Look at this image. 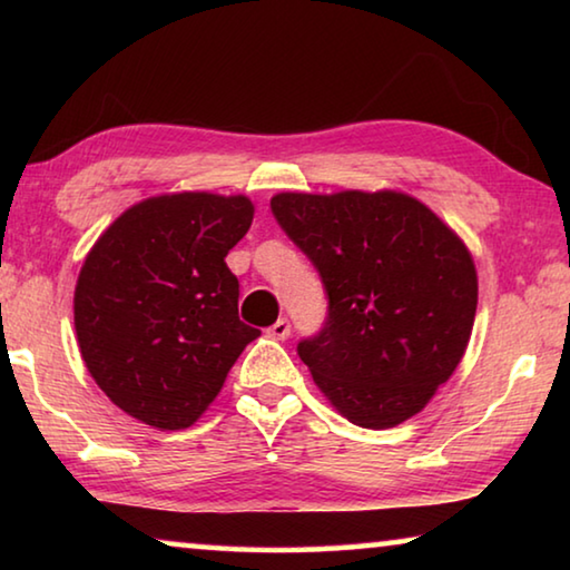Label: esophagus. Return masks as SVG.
Segmentation results:
<instances>
[{"label": "esophagus", "mask_w": 570, "mask_h": 570, "mask_svg": "<svg viewBox=\"0 0 570 570\" xmlns=\"http://www.w3.org/2000/svg\"><path fill=\"white\" fill-rule=\"evenodd\" d=\"M288 334H292V324H288V320H278L268 326V336H272V340L284 342L288 340Z\"/></svg>", "instance_id": "esophagus-1"}]
</instances>
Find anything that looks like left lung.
<instances>
[{"instance_id": "8db88e82", "label": "left lung", "mask_w": 570, "mask_h": 570, "mask_svg": "<svg viewBox=\"0 0 570 570\" xmlns=\"http://www.w3.org/2000/svg\"><path fill=\"white\" fill-rule=\"evenodd\" d=\"M272 210L330 298L322 332L296 346L316 387L360 428L410 420L470 342L478 274L468 246L397 190L278 193Z\"/></svg>"}]
</instances>
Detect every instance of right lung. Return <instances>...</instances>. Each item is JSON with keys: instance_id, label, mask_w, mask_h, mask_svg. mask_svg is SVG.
Masks as SVG:
<instances>
[{"instance_id": "obj_1", "label": "right lung", "mask_w": 570, "mask_h": 570, "mask_svg": "<svg viewBox=\"0 0 570 570\" xmlns=\"http://www.w3.org/2000/svg\"><path fill=\"white\" fill-rule=\"evenodd\" d=\"M246 196L140 200L95 240L75 286L85 366L130 417L186 430L208 410L258 330L238 320L228 250L246 236Z\"/></svg>"}]
</instances>
